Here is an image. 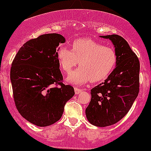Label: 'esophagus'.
Returning <instances> with one entry per match:
<instances>
[{
  "instance_id": "1",
  "label": "esophagus",
  "mask_w": 151,
  "mask_h": 151,
  "mask_svg": "<svg viewBox=\"0 0 151 151\" xmlns=\"http://www.w3.org/2000/svg\"><path fill=\"white\" fill-rule=\"evenodd\" d=\"M74 90H75V93H76V94H79L80 92L82 91V89H80L77 87H75Z\"/></svg>"
}]
</instances>
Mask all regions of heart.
Here are the masks:
<instances>
[{"label":"heart","mask_w":151,"mask_h":151,"mask_svg":"<svg viewBox=\"0 0 151 151\" xmlns=\"http://www.w3.org/2000/svg\"><path fill=\"white\" fill-rule=\"evenodd\" d=\"M60 69L66 74L73 71L78 64L77 70L72 73L67 82L83 85L89 81L100 82L106 79L116 67L117 55L115 50L90 38H79L72 44V50L60 47L57 52Z\"/></svg>","instance_id":"obj_1"}]
</instances>
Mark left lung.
I'll return each instance as SVG.
<instances>
[{
  "mask_svg": "<svg viewBox=\"0 0 151 151\" xmlns=\"http://www.w3.org/2000/svg\"><path fill=\"white\" fill-rule=\"evenodd\" d=\"M101 37L111 40L115 47L117 63L105 82L91 90V99L85 114L92 125L106 127L122 119L138 97L140 63L122 37L118 35Z\"/></svg>",
  "mask_w": 151,
  "mask_h": 151,
  "instance_id": "left-lung-1",
  "label": "left lung"
}]
</instances>
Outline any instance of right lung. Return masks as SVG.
Listing matches in <instances>:
<instances>
[{"mask_svg":"<svg viewBox=\"0 0 151 151\" xmlns=\"http://www.w3.org/2000/svg\"><path fill=\"white\" fill-rule=\"evenodd\" d=\"M65 38L57 33L45 34L24 44L12 63L10 80L19 113L40 127L55 123L64 106L75 94L63 83L56 48Z\"/></svg>","mask_w":151,"mask_h":151,"instance_id":"add662e5","label":"right lung"}]
</instances>
